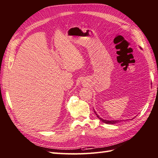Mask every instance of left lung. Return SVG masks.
<instances>
[{"mask_svg":"<svg viewBox=\"0 0 158 158\" xmlns=\"http://www.w3.org/2000/svg\"><path fill=\"white\" fill-rule=\"evenodd\" d=\"M94 112H95V114H96L98 118L99 119H100L101 121H102V122L106 123V124H116V123H120V120H104V119H103V118H102L101 117L99 116L98 115V114H96V111H95V110H94Z\"/></svg>","mask_w":158,"mask_h":158,"instance_id":"1","label":"left lung"}]
</instances>
